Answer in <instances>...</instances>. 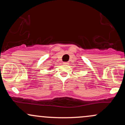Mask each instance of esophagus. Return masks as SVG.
<instances>
[{"instance_id":"34e87169","label":"esophagus","mask_w":125,"mask_h":125,"mask_svg":"<svg viewBox=\"0 0 125 125\" xmlns=\"http://www.w3.org/2000/svg\"><path fill=\"white\" fill-rule=\"evenodd\" d=\"M63 64H69V63L68 62H63Z\"/></svg>"}]
</instances>
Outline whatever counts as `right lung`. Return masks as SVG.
<instances>
[{"label": "right lung", "instance_id": "add662e5", "mask_svg": "<svg viewBox=\"0 0 125 125\" xmlns=\"http://www.w3.org/2000/svg\"><path fill=\"white\" fill-rule=\"evenodd\" d=\"M52 68H53V67H50V69L49 70H51V69H52Z\"/></svg>", "mask_w": 125, "mask_h": 125}]
</instances>
